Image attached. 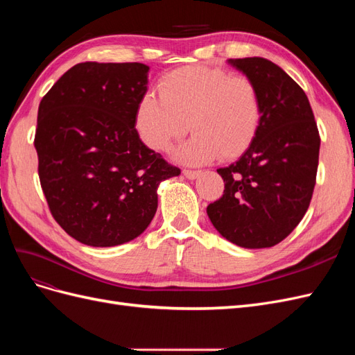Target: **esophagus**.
<instances>
[{
	"label": "esophagus",
	"mask_w": 355,
	"mask_h": 355,
	"mask_svg": "<svg viewBox=\"0 0 355 355\" xmlns=\"http://www.w3.org/2000/svg\"><path fill=\"white\" fill-rule=\"evenodd\" d=\"M200 173H201L200 170H191V168H185V170H184V175H185V178H188V179H196L197 176H200Z\"/></svg>",
	"instance_id": "esophagus-1"
}]
</instances>
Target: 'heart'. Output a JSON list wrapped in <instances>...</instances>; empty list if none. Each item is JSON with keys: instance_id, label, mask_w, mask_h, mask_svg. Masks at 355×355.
<instances>
[{"instance_id": "obj_1", "label": "heart", "mask_w": 355, "mask_h": 355, "mask_svg": "<svg viewBox=\"0 0 355 355\" xmlns=\"http://www.w3.org/2000/svg\"><path fill=\"white\" fill-rule=\"evenodd\" d=\"M158 98L146 93L135 112V130L153 151L167 153L189 130L178 153L187 163L231 159L250 146L263 115L253 80L227 69L184 67L158 81Z\"/></svg>"}]
</instances>
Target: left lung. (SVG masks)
<instances>
[{"mask_svg": "<svg viewBox=\"0 0 355 355\" xmlns=\"http://www.w3.org/2000/svg\"><path fill=\"white\" fill-rule=\"evenodd\" d=\"M261 92L263 115L245 153L218 168L223 194L207 214L222 237L245 249L283 241L302 220L315 187L320 135L305 92L271 60L230 59Z\"/></svg>", "mask_w": 355, "mask_h": 355, "instance_id": "8db88e82", "label": "left lung"}]
</instances>
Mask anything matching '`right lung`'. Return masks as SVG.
<instances>
[{"label":"right lung","mask_w":355,"mask_h":355,"mask_svg":"<svg viewBox=\"0 0 355 355\" xmlns=\"http://www.w3.org/2000/svg\"><path fill=\"white\" fill-rule=\"evenodd\" d=\"M148 71L137 62L78 63L40 102V184L53 218L83 244L136 239L157 211L159 182L180 175L135 130Z\"/></svg>","instance_id":"right-lung-1"}]
</instances>
